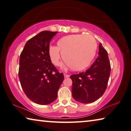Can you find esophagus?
Segmentation results:
<instances>
[{
	"mask_svg": "<svg viewBox=\"0 0 131 131\" xmlns=\"http://www.w3.org/2000/svg\"><path fill=\"white\" fill-rule=\"evenodd\" d=\"M64 78H68L70 77V75H68V74H64Z\"/></svg>",
	"mask_w": 131,
	"mask_h": 131,
	"instance_id": "1",
	"label": "esophagus"
}]
</instances>
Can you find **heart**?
I'll return each mask as SVG.
<instances>
[{
  "label": "heart",
  "mask_w": 131,
  "mask_h": 131,
  "mask_svg": "<svg viewBox=\"0 0 131 131\" xmlns=\"http://www.w3.org/2000/svg\"><path fill=\"white\" fill-rule=\"evenodd\" d=\"M57 47L49 48L50 59L54 66H59L63 57L67 66L73 71L87 68L93 60L97 49L94 37L90 35H72L64 36L57 41Z\"/></svg>",
  "instance_id": "b5f03b06"
}]
</instances>
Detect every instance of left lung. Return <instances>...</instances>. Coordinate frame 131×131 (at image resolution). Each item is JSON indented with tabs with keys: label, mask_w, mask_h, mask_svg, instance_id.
<instances>
[{
	"label": "left lung",
	"mask_w": 131,
	"mask_h": 131,
	"mask_svg": "<svg viewBox=\"0 0 131 131\" xmlns=\"http://www.w3.org/2000/svg\"><path fill=\"white\" fill-rule=\"evenodd\" d=\"M110 73L108 53L100 43L98 57L91 67L85 72L70 76L72 81V97L84 104L95 101L105 92Z\"/></svg>",
	"instance_id": "left-lung-1"
}]
</instances>
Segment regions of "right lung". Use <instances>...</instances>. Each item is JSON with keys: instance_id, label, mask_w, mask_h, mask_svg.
I'll return each mask as SVG.
<instances>
[{"instance_id": "add662e5", "label": "right lung", "mask_w": 131, "mask_h": 131, "mask_svg": "<svg viewBox=\"0 0 131 131\" xmlns=\"http://www.w3.org/2000/svg\"><path fill=\"white\" fill-rule=\"evenodd\" d=\"M57 31H43L28 40L19 60V78L22 89L32 101L47 105L57 98L64 79L51 63L50 42Z\"/></svg>"}]
</instances>
